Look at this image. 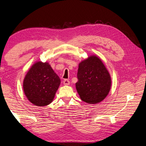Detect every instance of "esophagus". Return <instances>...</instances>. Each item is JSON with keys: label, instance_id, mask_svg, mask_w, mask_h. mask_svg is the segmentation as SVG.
I'll return each mask as SVG.
<instances>
[{"label": "esophagus", "instance_id": "obj_1", "mask_svg": "<svg viewBox=\"0 0 146 146\" xmlns=\"http://www.w3.org/2000/svg\"><path fill=\"white\" fill-rule=\"evenodd\" d=\"M63 84L64 85H69L70 84V82L68 79H64L63 80Z\"/></svg>", "mask_w": 146, "mask_h": 146}]
</instances>
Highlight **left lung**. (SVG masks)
Listing matches in <instances>:
<instances>
[{
    "label": "left lung",
    "mask_w": 146,
    "mask_h": 146,
    "mask_svg": "<svg viewBox=\"0 0 146 146\" xmlns=\"http://www.w3.org/2000/svg\"><path fill=\"white\" fill-rule=\"evenodd\" d=\"M76 89L81 99L94 104L103 100L111 88V78L102 61L92 56L79 64Z\"/></svg>",
    "instance_id": "obj_1"
}]
</instances>
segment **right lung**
Listing matches in <instances>:
<instances>
[{"instance_id":"obj_1","label":"right lung","mask_w":146,"mask_h":146,"mask_svg":"<svg viewBox=\"0 0 146 146\" xmlns=\"http://www.w3.org/2000/svg\"><path fill=\"white\" fill-rule=\"evenodd\" d=\"M60 84L59 77L47 63H35L24 78V93L33 104L45 106L50 104Z\"/></svg>"}]
</instances>
